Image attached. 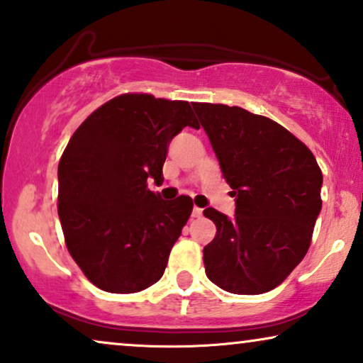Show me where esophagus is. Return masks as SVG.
<instances>
[{
  "mask_svg": "<svg viewBox=\"0 0 363 363\" xmlns=\"http://www.w3.org/2000/svg\"><path fill=\"white\" fill-rule=\"evenodd\" d=\"M191 215L195 216V218H199V216L203 215V210L199 208V206H195V208H193V211H191Z\"/></svg>",
  "mask_w": 363,
  "mask_h": 363,
  "instance_id": "34e87169",
  "label": "esophagus"
}]
</instances>
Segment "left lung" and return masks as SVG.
I'll use <instances>...</instances> for the list:
<instances>
[{"instance_id":"1","label":"left lung","mask_w":363,"mask_h":363,"mask_svg":"<svg viewBox=\"0 0 363 363\" xmlns=\"http://www.w3.org/2000/svg\"><path fill=\"white\" fill-rule=\"evenodd\" d=\"M223 178L235 216L203 215L216 235L203 248L206 277L230 294L279 286L307 253L322 210V172L313 153L277 121L240 106L193 105Z\"/></svg>"}]
</instances>
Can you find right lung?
<instances>
[{
	"label": "right lung",
	"mask_w": 363,
	"mask_h": 363,
	"mask_svg": "<svg viewBox=\"0 0 363 363\" xmlns=\"http://www.w3.org/2000/svg\"><path fill=\"white\" fill-rule=\"evenodd\" d=\"M196 128L188 101L126 93L79 125L58 164V215L69 255L110 294H135L162 279L172 247L193 210L190 196L163 200L173 136Z\"/></svg>",
	"instance_id": "right-lung-1"
}]
</instances>
